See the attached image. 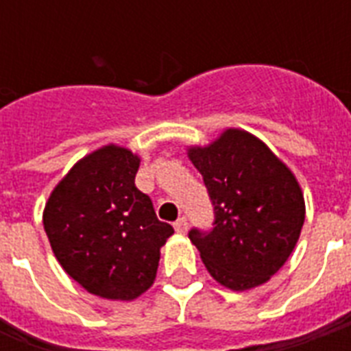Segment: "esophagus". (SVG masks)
<instances>
[{"instance_id":"obj_1","label":"esophagus","mask_w":351,"mask_h":351,"mask_svg":"<svg viewBox=\"0 0 351 351\" xmlns=\"http://www.w3.org/2000/svg\"><path fill=\"white\" fill-rule=\"evenodd\" d=\"M175 230H176V233H180V234L186 233V231H187V219H186V217H180V219L176 220Z\"/></svg>"}]
</instances>
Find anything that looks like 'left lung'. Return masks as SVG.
<instances>
[{
	"label": "left lung",
	"instance_id": "left-lung-1",
	"mask_svg": "<svg viewBox=\"0 0 351 351\" xmlns=\"http://www.w3.org/2000/svg\"><path fill=\"white\" fill-rule=\"evenodd\" d=\"M187 154L213 204V230L189 231L211 277L233 291L267 282L288 261L304 224V197L293 173L240 129Z\"/></svg>",
	"mask_w": 351,
	"mask_h": 351
}]
</instances>
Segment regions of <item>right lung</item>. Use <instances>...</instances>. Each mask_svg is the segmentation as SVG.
<instances>
[{
    "mask_svg": "<svg viewBox=\"0 0 351 351\" xmlns=\"http://www.w3.org/2000/svg\"><path fill=\"white\" fill-rule=\"evenodd\" d=\"M140 158L106 145L69 171L45 204L43 228L58 262L89 293L132 300L153 286L160 247L175 230L134 186Z\"/></svg>",
    "mask_w": 351,
    "mask_h": 351,
    "instance_id": "obj_1",
    "label": "right lung"
}]
</instances>
